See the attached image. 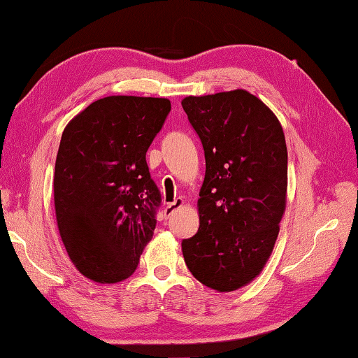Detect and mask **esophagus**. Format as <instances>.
<instances>
[{"mask_svg": "<svg viewBox=\"0 0 358 358\" xmlns=\"http://www.w3.org/2000/svg\"><path fill=\"white\" fill-rule=\"evenodd\" d=\"M182 206H184V199H182V198H176L173 202H170V204H168V206L165 207V210H164L165 218H170L171 215H173V212L176 210V208L182 207Z\"/></svg>", "mask_w": 358, "mask_h": 358, "instance_id": "esophagus-1", "label": "esophagus"}]
</instances>
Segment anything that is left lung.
Segmentation results:
<instances>
[{
    "instance_id": "obj_1",
    "label": "left lung",
    "mask_w": 358,
    "mask_h": 358,
    "mask_svg": "<svg viewBox=\"0 0 358 358\" xmlns=\"http://www.w3.org/2000/svg\"><path fill=\"white\" fill-rule=\"evenodd\" d=\"M206 156L199 229L182 240L190 273L217 292L254 280L273 252L287 204L288 154L278 117L246 90L187 96Z\"/></svg>"
}]
</instances>
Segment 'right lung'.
Returning <instances> with one entry per match:
<instances>
[{
    "label": "right lung",
    "instance_id": "add662e5",
    "mask_svg": "<svg viewBox=\"0 0 358 358\" xmlns=\"http://www.w3.org/2000/svg\"><path fill=\"white\" fill-rule=\"evenodd\" d=\"M170 110L166 98L106 96L64 129L54 207L66 252L87 279H127L152 238L162 196L146 151Z\"/></svg>",
    "mask_w": 358,
    "mask_h": 358
}]
</instances>
